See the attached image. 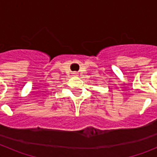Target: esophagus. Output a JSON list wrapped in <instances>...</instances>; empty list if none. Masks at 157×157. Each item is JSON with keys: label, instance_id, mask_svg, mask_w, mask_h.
I'll use <instances>...</instances> for the list:
<instances>
[{"label": "esophagus", "instance_id": "1", "mask_svg": "<svg viewBox=\"0 0 157 157\" xmlns=\"http://www.w3.org/2000/svg\"><path fill=\"white\" fill-rule=\"evenodd\" d=\"M74 74H75V75H76V73H74Z\"/></svg>", "mask_w": 157, "mask_h": 157}]
</instances>
